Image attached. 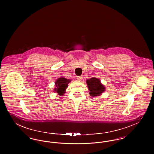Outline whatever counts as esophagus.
Segmentation results:
<instances>
[{
	"instance_id": "34e87169",
	"label": "esophagus",
	"mask_w": 154,
	"mask_h": 154,
	"mask_svg": "<svg viewBox=\"0 0 154 154\" xmlns=\"http://www.w3.org/2000/svg\"><path fill=\"white\" fill-rule=\"evenodd\" d=\"M77 79L78 80L81 81V80H82V76H77Z\"/></svg>"
}]
</instances>
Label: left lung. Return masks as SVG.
Listing matches in <instances>:
<instances>
[{
	"mask_svg": "<svg viewBox=\"0 0 154 154\" xmlns=\"http://www.w3.org/2000/svg\"><path fill=\"white\" fill-rule=\"evenodd\" d=\"M88 89L90 91L89 94L92 96H96L100 95L105 90L104 87L97 78H91L87 80Z\"/></svg>",
	"mask_w": 154,
	"mask_h": 154,
	"instance_id": "obj_1",
	"label": "left lung"
}]
</instances>
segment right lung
Listing matches in <instances>:
<instances>
[{
    "label": "right lung",
    "mask_w": 154,
    "mask_h": 154,
    "mask_svg": "<svg viewBox=\"0 0 154 154\" xmlns=\"http://www.w3.org/2000/svg\"><path fill=\"white\" fill-rule=\"evenodd\" d=\"M70 82V80H67L65 78H59L55 82V85L57 87L55 88L54 91L57 92V93H58L59 95H63V94L65 93L66 88L67 87L68 83Z\"/></svg>",
    "instance_id": "obj_1"
}]
</instances>
